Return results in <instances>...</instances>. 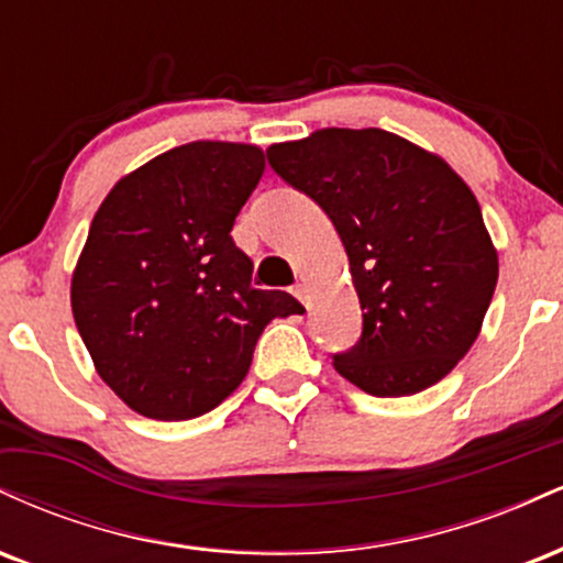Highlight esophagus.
Here are the masks:
<instances>
[{
    "label": "esophagus",
    "instance_id": "esophagus-1",
    "mask_svg": "<svg viewBox=\"0 0 563 563\" xmlns=\"http://www.w3.org/2000/svg\"><path fill=\"white\" fill-rule=\"evenodd\" d=\"M290 294H294L296 296V299H307V286H303V283H296V286L294 288H290Z\"/></svg>",
    "mask_w": 563,
    "mask_h": 563
}]
</instances>
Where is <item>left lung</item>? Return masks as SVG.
I'll return each instance as SVG.
<instances>
[{"label": "left lung", "mask_w": 563, "mask_h": 563, "mask_svg": "<svg viewBox=\"0 0 563 563\" xmlns=\"http://www.w3.org/2000/svg\"><path fill=\"white\" fill-rule=\"evenodd\" d=\"M280 179L325 211L363 307L357 344L333 367L373 397H407L466 357L497 283L474 192L384 129H320L267 151Z\"/></svg>", "instance_id": "left-lung-1"}]
</instances>
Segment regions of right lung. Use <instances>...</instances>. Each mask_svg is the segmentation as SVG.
<instances>
[{
  "mask_svg": "<svg viewBox=\"0 0 563 563\" xmlns=\"http://www.w3.org/2000/svg\"><path fill=\"white\" fill-rule=\"evenodd\" d=\"M264 172L241 142H187L115 183L89 228L70 307L97 373L134 412L187 421L241 386L269 320L303 312L251 286L230 230Z\"/></svg>",
  "mask_w": 563,
  "mask_h": 563,
  "instance_id": "1",
  "label": "right lung"
}]
</instances>
